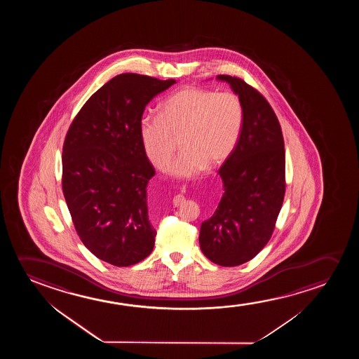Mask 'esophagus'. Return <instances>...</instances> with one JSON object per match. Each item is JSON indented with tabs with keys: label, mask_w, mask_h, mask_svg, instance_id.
Masks as SVG:
<instances>
[{
	"label": "esophagus",
	"mask_w": 359,
	"mask_h": 359,
	"mask_svg": "<svg viewBox=\"0 0 359 359\" xmlns=\"http://www.w3.org/2000/svg\"><path fill=\"white\" fill-rule=\"evenodd\" d=\"M182 201H184V196H182V195H177V196H174V198H172V203H174L175 206L180 205Z\"/></svg>",
	"instance_id": "1"
}]
</instances>
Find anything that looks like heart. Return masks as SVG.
I'll return each instance as SVG.
<instances>
[{"label": "heart", "instance_id": "b5f03b06", "mask_svg": "<svg viewBox=\"0 0 359 359\" xmlns=\"http://www.w3.org/2000/svg\"><path fill=\"white\" fill-rule=\"evenodd\" d=\"M244 118V105L236 93L189 87L170 95L161 105L159 116H143L138 131L148 161L163 172L170 168L179 138L182 152L172 172L191 177L231 156Z\"/></svg>", "mask_w": 359, "mask_h": 359}]
</instances>
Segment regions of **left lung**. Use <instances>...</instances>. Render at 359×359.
Instances as JSON below:
<instances>
[{
  "instance_id": "left-lung-1",
  "label": "left lung",
  "mask_w": 359,
  "mask_h": 359,
  "mask_svg": "<svg viewBox=\"0 0 359 359\" xmlns=\"http://www.w3.org/2000/svg\"><path fill=\"white\" fill-rule=\"evenodd\" d=\"M231 84L244 105V126L234 151L218 170L224 192L216 212L202 222L200 246L208 260L233 267L254 259L271 239L285 191V141L264 95L243 79Z\"/></svg>"
}]
</instances>
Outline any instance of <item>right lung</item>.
<instances>
[{
	"label": "right lung",
	"mask_w": 359,
	"mask_h": 359,
	"mask_svg": "<svg viewBox=\"0 0 359 359\" xmlns=\"http://www.w3.org/2000/svg\"><path fill=\"white\" fill-rule=\"evenodd\" d=\"M174 83L118 74L86 102L65 138L62 191L74 228L110 265H135L152 252L147 185L156 172L138 128L146 105Z\"/></svg>",
	"instance_id": "obj_1"
}]
</instances>
